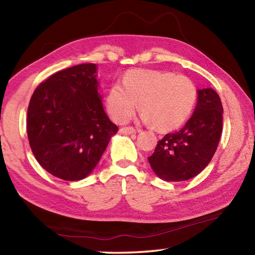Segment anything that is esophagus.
<instances>
[{"label": "esophagus", "mask_w": 255, "mask_h": 255, "mask_svg": "<svg viewBox=\"0 0 255 255\" xmlns=\"http://www.w3.org/2000/svg\"><path fill=\"white\" fill-rule=\"evenodd\" d=\"M120 131L126 133V135H131V133H136V129H133L132 127H124L120 129Z\"/></svg>", "instance_id": "1"}]
</instances>
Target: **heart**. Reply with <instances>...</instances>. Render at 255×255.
I'll return each mask as SVG.
<instances>
[{"instance_id": "obj_1", "label": "heart", "mask_w": 255, "mask_h": 255, "mask_svg": "<svg viewBox=\"0 0 255 255\" xmlns=\"http://www.w3.org/2000/svg\"><path fill=\"white\" fill-rule=\"evenodd\" d=\"M139 119L158 130H171L185 123L197 100L195 84L188 77L153 70L129 71L122 83L108 90L107 108L114 120L125 123L138 107Z\"/></svg>"}]
</instances>
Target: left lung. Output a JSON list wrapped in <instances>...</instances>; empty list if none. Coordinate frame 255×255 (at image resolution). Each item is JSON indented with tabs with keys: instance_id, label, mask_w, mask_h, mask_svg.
<instances>
[{
	"instance_id": "8db88e82",
	"label": "left lung",
	"mask_w": 255,
	"mask_h": 255,
	"mask_svg": "<svg viewBox=\"0 0 255 255\" xmlns=\"http://www.w3.org/2000/svg\"><path fill=\"white\" fill-rule=\"evenodd\" d=\"M223 106L214 89L197 90L195 111L183 128L166 133L148 157L159 179L179 182L195 178L208 165L223 131Z\"/></svg>"
}]
</instances>
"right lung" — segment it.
<instances>
[{"instance_id": "add662e5", "label": "right lung", "mask_w": 255, "mask_h": 255, "mask_svg": "<svg viewBox=\"0 0 255 255\" xmlns=\"http://www.w3.org/2000/svg\"><path fill=\"white\" fill-rule=\"evenodd\" d=\"M97 72L96 64H81L55 73L30 99V147L38 163L62 180L86 178L118 131L103 109Z\"/></svg>"}]
</instances>
